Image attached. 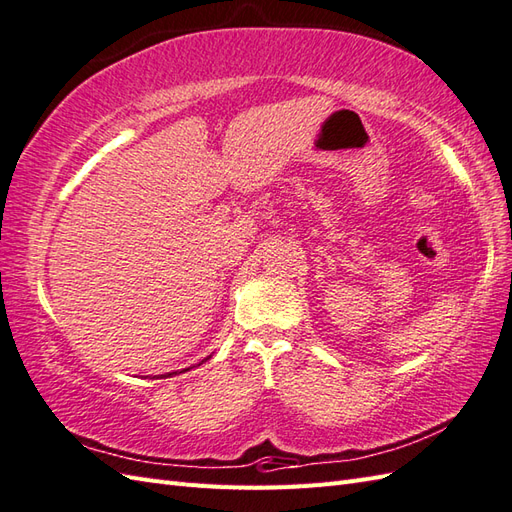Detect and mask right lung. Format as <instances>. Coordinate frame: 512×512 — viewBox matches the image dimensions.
I'll return each mask as SVG.
<instances>
[{
  "label": "right lung",
  "instance_id": "1",
  "mask_svg": "<svg viewBox=\"0 0 512 512\" xmlns=\"http://www.w3.org/2000/svg\"><path fill=\"white\" fill-rule=\"evenodd\" d=\"M185 371H187V368H185ZM168 375H176V373H168Z\"/></svg>",
  "mask_w": 512,
  "mask_h": 512
}]
</instances>
